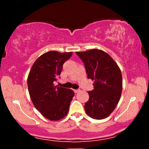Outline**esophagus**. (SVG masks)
Wrapping results in <instances>:
<instances>
[{"instance_id":"esophagus-1","label":"esophagus","mask_w":149,"mask_h":149,"mask_svg":"<svg viewBox=\"0 0 149 149\" xmlns=\"http://www.w3.org/2000/svg\"><path fill=\"white\" fill-rule=\"evenodd\" d=\"M79 91H80V89H74V93H78V92H79Z\"/></svg>"}]
</instances>
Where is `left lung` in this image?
<instances>
[{"mask_svg":"<svg viewBox=\"0 0 149 149\" xmlns=\"http://www.w3.org/2000/svg\"><path fill=\"white\" fill-rule=\"evenodd\" d=\"M76 54L84 63L87 78L94 82V88L88 91L85 112L93 119H104L115 110L121 97L123 80L120 68L102 50L94 49Z\"/></svg>","mask_w":149,"mask_h":149,"instance_id":"8db88e82","label":"left lung"}]
</instances>
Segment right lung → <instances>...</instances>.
<instances>
[{"mask_svg": "<svg viewBox=\"0 0 149 149\" xmlns=\"http://www.w3.org/2000/svg\"><path fill=\"white\" fill-rule=\"evenodd\" d=\"M72 52L50 51L42 54L32 65L28 77L31 100L45 117L52 121L64 118L68 113L74 93L72 89L54 86L62 72L64 63Z\"/></svg>", "mask_w": 149, "mask_h": 149, "instance_id": "right-lung-1", "label": "right lung"}]
</instances>
